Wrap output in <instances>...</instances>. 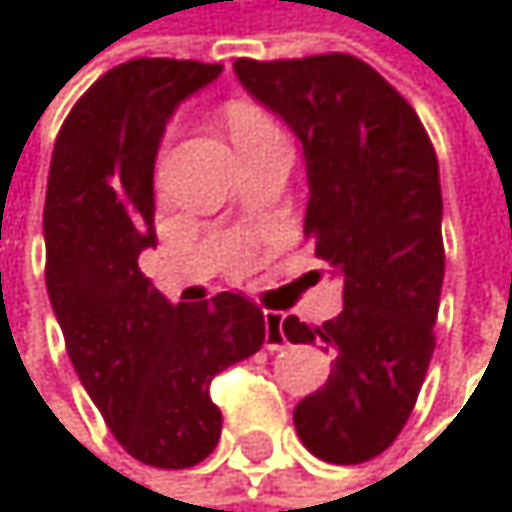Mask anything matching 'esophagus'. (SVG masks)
Listing matches in <instances>:
<instances>
[{
    "label": "esophagus",
    "instance_id": "1",
    "mask_svg": "<svg viewBox=\"0 0 512 512\" xmlns=\"http://www.w3.org/2000/svg\"><path fill=\"white\" fill-rule=\"evenodd\" d=\"M263 323H266V350H281L287 344L284 338V314L281 311H263Z\"/></svg>",
    "mask_w": 512,
    "mask_h": 512
}]
</instances>
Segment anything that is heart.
Returning <instances> with one entry per match:
<instances>
[{"label": "heart", "mask_w": 512, "mask_h": 512, "mask_svg": "<svg viewBox=\"0 0 512 512\" xmlns=\"http://www.w3.org/2000/svg\"><path fill=\"white\" fill-rule=\"evenodd\" d=\"M225 124H228V133H231L234 145H243V142L255 139V136L266 133V130H275L272 121L263 112H257L255 106H249V103H231L225 109Z\"/></svg>", "instance_id": "b5f03b06"}]
</instances>
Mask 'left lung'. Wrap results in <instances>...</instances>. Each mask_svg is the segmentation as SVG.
<instances>
[{
	"label": "left lung",
	"mask_w": 512,
	"mask_h": 512,
	"mask_svg": "<svg viewBox=\"0 0 512 512\" xmlns=\"http://www.w3.org/2000/svg\"><path fill=\"white\" fill-rule=\"evenodd\" d=\"M234 70L302 142L305 234L344 281L338 317L284 320L290 344L335 356L326 385L293 409L296 433L320 460H373L409 421L436 350L439 159L415 109L356 55L237 58Z\"/></svg>",
	"instance_id": "8db88e82"
}]
</instances>
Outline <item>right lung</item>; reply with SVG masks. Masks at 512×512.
Masks as SVG:
<instances>
[{
    "label": "right lung",
    "instance_id": "add662e5",
    "mask_svg": "<svg viewBox=\"0 0 512 512\" xmlns=\"http://www.w3.org/2000/svg\"><path fill=\"white\" fill-rule=\"evenodd\" d=\"M222 64L133 58L70 109L47 180V293L79 382L121 448L154 468L213 454L210 379L255 356L263 311L240 293L171 305L139 255L156 246L154 162L174 109Z\"/></svg>",
    "mask_w": 512,
    "mask_h": 512
}]
</instances>
